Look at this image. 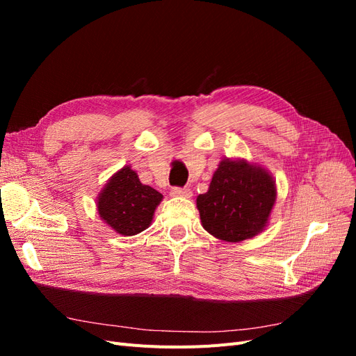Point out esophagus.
<instances>
[{
  "instance_id": "esophagus-1",
  "label": "esophagus",
  "mask_w": 356,
  "mask_h": 356,
  "mask_svg": "<svg viewBox=\"0 0 356 356\" xmlns=\"http://www.w3.org/2000/svg\"><path fill=\"white\" fill-rule=\"evenodd\" d=\"M170 195L172 196H175V197H184V199H188V197H191V190L190 188H179V187H174L170 190Z\"/></svg>"
}]
</instances>
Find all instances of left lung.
<instances>
[{"label":"left lung","mask_w":356,"mask_h":356,"mask_svg":"<svg viewBox=\"0 0 356 356\" xmlns=\"http://www.w3.org/2000/svg\"><path fill=\"white\" fill-rule=\"evenodd\" d=\"M276 202L270 172L245 159H222L208 191L196 199L203 229L224 242H242L261 233Z\"/></svg>","instance_id":"obj_1"}]
</instances>
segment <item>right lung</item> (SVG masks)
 <instances>
[{
	"mask_svg": "<svg viewBox=\"0 0 356 356\" xmlns=\"http://www.w3.org/2000/svg\"><path fill=\"white\" fill-rule=\"evenodd\" d=\"M163 195L143 184L131 166H123L106 181L96 208L101 220L122 236H135L148 229Z\"/></svg>",
	"mask_w": 356,
	"mask_h": 356,
	"instance_id": "obj_1",
	"label": "right lung"
}]
</instances>
